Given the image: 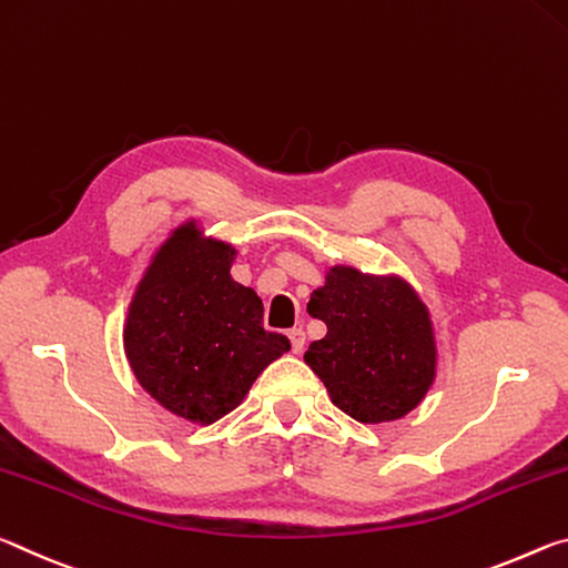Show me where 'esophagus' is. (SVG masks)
I'll return each mask as SVG.
<instances>
[{
	"label": "esophagus",
	"instance_id": "obj_1",
	"mask_svg": "<svg viewBox=\"0 0 568 568\" xmlns=\"http://www.w3.org/2000/svg\"><path fill=\"white\" fill-rule=\"evenodd\" d=\"M286 337H290V342H292V349H294V355H300V352L304 349V342H306V337H304V332L302 329H290L286 332Z\"/></svg>",
	"mask_w": 568,
	"mask_h": 568
}]
</instances>
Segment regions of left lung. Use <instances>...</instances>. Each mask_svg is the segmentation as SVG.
<instances>
[{"label":"left lung","mask_w":568,"mask_h":568,"mask_svg":"<svg viewBox=\"0 0 568 568\" xmlns=\"http://www.w3.org/2000/svg\"><path fill=\"white\" fill-rule=\"evenodd\" d=\"M306 310L327 334L304 362L342 413L379 425L423 403L438 375V345L430 310L410 282L334 264Z\"/></svg>","instance_id":"left-lung-1"}]
</instances>
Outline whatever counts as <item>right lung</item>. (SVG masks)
<instances>
[{
    "label": "right lung",
    "mask_w": 568,
    "mask_h": 568,
    "mask_svg": "<svg viewBox=\"0 0 568 568\" xmlns=\"http://www.w3.org/2000/svg\"><path fill=\"white\" fill-rule=\"evenodd\" d=\"M236 254L196 219L183 221L155 248L128 306L130 369L158 405L193 425L236 410L290 349L284 334L264 329L256 292L231 278Z\"/></svg>",
    "instance_id": "add662e5"
}]
</instances>
